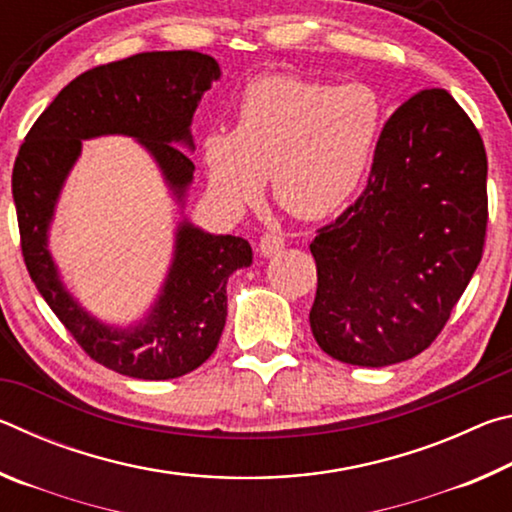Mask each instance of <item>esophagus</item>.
<instances>
[{
    "mask_svg": "<svg viewBox=\"0 0 512 512\" xmlns=\"http://www.w3.org/2000/svg\"><path fill=\"white\" fill-rule=\"evenodd\" d=\"M284 248V237L275 235V232H266V235L259 239V253L264 257H273Z\"/></svg>",
    "mask_w": 512,
    "mask_h": 512,
    "instance_id": "1",
    "label": "esophagus"
}]
</instances>
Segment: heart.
Instances as JSON below:
<instances>
[{
  "mask_svg": "<svg viewBox=\"0 0 512 512\" xmlns=\"http://www.w3.org/2000/svg\"><path fill=\"white\" fill-rule=\"evenodd\" d=\"M381 101L366 85L266 74L246 85L235 131L203 137L212 194L239 212L273 178L275 201L300 219H325L350 201L375 151Z\"/></svg>",
  "mask_w": 512,
  "mask_h": 512,
  "instance_id": "b5f03b06",
  "label": "heart"
}]
</instances>
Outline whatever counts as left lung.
<instances>
[{"mask_svg":"<svg viewBox=\"0 0 512 512\" xmlns=\"http://www.w3.org/2000/svg\"><path fill=\"white\" fill-rule=\"evenodd\" d=\"M485 178L483 140L452 94L422 90L393 112L363 194L309 246L320 350L381 368L429 348L481 262Z\"/></svg>","mask_w":512,"mask_h":512,"instance_id":"obj_1","label":"left lung"}]
</instances>
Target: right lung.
<instances>
[{
    "label": "right lung",
    "instance_id": "add662e5",
    "mask_svg": "<svg viewBox=\"0 0 512 512\" xmlns=\"http://www.w3.org/2000/svg\"><path fill=\"white\" fill-rule=\"evenodd\" d=\"M221 79L212 56L198 51H146L99 65L65 85L20 146L13 167V201L22 255L33 284L90 359L135 379H173L196 370L219 345L228 316L225 284L253 264L241 237L210 235L183 219L160 296L140 323L115 327L81 307L60 280L49 253V228L83 140L128 135L158 164L183 207L194 180V112Z\"/></svg>",
    "mask_w": 512,
    "mask_h": 512
}]
</instances>
